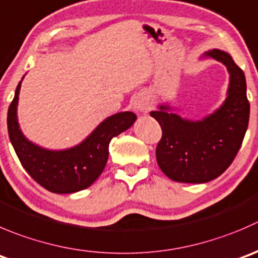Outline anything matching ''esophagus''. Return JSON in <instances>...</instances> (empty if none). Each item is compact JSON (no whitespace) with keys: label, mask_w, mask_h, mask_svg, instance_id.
Here are the masks:
<instances>
[{"label":"esophagus","mask_w":258,"mask_h":258,"mask_svg":"<svg viewBox=\"0 0 258 258\" xmlns=\"http://www.w3.org/2000/svg\"><path fill=\"white\" fill-rule=\"evenodd\" d=\"M150 99L147 98L145 94H139V96L135 97L134 99V108L136 112H140V113H146V112L150 111Z\"/></svg>","instance_id":"esophagus-1"}]
</instances>
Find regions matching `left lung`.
I'll return each instance as SVG.
<instances>
[{"mask_svg": "<svg viewBox=\"0 0 258 258\" xmlns=\"http://www.w3.org/2000/svg\"><path fill=\"white\" fill-rule=\"evenodd\" d=\"M223 62L231 74L227 98L203 121H187L160 106L151 116L160 123L161 140L156 160L166 176L179 182H207L223 174L236 157L249 121L246 78L232 56L222 50L206 52Z\"/></svg>", "mask_w": 258, "mask_h": 258, "instance_id": "1", "label": "left lung"}]
</instances>
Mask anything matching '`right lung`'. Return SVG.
Here are the masks:
<instances>
[{
  "label": "right lung",
  "instance_id": "add662e5",
  "mask_svg": "<svg viewBox=\"0 0 258 258\" xmlns=\"http://www.w3.org/2000/svg\"><path fill=\"white\" fill-rule=\"evenodd\" d=\"M21 82L7 112V130L15 152L27 174L46 190L69 194L91 186L102 174L108 160L113 137L134 124L136 114L121 112L104 119L82 144L61 151L42 149L22 135L17 122V102Z\"/></svg>",
  "mask_w": 258,
  "mask_h": 258
}]
</instances>
